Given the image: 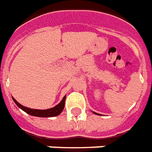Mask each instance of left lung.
Returning a JSON list of instances; mask_svg holds the SVG:
<instances>
[{
  "instance_id": "left-lung-1",
  "label": "left lung",
  "mask_w": 152,
  "mask_h": 152,
  "mask_svg": "<svg viewBox=\"0 0 152 152\" xmlns=\"http://www.w3.org/2000/svg\"><path fill=\"white\" fill-rule=\"evenodd\" d=\"M93 113H94V112H93ZM96 113V114H98V113Z\"/></svg>"
}]
</instances>
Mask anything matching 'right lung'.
<instances>
[{"mask_svg":"<svg viewBox=\"0 0 152 152\" xmlns=\"http://www.w3.org/2000/svg\"><path fill=\"white\" fill-rule=\"evenodd\" d=\"M65 99H66V96H64V98L61 102H59V104L56 105L55 107L50 108V109H48V110H34V109H30V108L25 107L23 105L18 103L17 102L15 99L13 97V102H15V104L18 106L20 109H22V110L25 111L26 113H27L30 115L35 117H41V118H49V117H55L59 115V113H61V112L64 110L65 104Z\"/></svg>","mask_w":152,"mask_h":152,"instance_id":"right-lung-1","label":"right lung"}]
</instances>
